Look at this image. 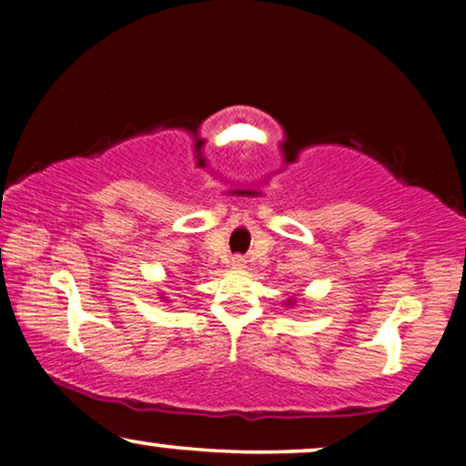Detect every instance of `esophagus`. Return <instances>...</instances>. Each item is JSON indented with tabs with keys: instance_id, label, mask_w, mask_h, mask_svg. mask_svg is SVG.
Here are the masks:
<instances>
[{
	"instance_id": "1",
	"label": "esophagus",
	"mask_w": 466,
	"mask_h": 466,
	"mask_svg": "<svg viewBox=\"0 0 466 466\" xmlns=\"http://www.w3.org/2000/svg\"><path fill=\"white\" fill-rule=\"evenodd\" d=\"M231 267H233V269H244L246 258L241 257V254H235V257H231Z\"/></svg>"
}]
</instances>
